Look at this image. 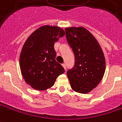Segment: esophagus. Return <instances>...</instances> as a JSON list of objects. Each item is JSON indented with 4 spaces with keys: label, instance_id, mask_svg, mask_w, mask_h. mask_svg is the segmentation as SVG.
Listing matches in <instances>:
<instances>
[{
    "label": "esophagus",
    "instance_id": "1",
    "mask_svg": "<svg viewBox=\"0 0 122 122\" xmlns=\"http://www.w3.org/2000/svg\"><path fill=\"white\" fill-rule=\"evenodd\" d=\"M62 66H63V67L65 68V70H66V65L65 64H62Z\"/></svg>",
    "mask_w": 122,
    "mask_h": 122
}]
</instances>
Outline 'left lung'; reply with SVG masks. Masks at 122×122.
Returning <instances> with one entry per match:
<instances>
[{
    "label": "left lung",
    "instance_id": "1",
    "mask_svg": "<svg viewBox=\"0 0 122 122\" xmlns=\"http://www.w3.org/2000/svg\"><path fill=\"white\" fill-rule=\"evenodd\" d=\"M68 45L75 56L74 66L67 71L73 91L89 93L98 86L105 70V59L102 48L92 34L83 27L65 28Z\"/></svg>",
    "mask_w": 122,
    "mask_h": 122
}]
</instances>
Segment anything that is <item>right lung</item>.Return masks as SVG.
Instances as JSON below:
<instances>
[{
    "instance_id": "add662e5",
    "label": "right lung",
    "mask_w": 122,
    "mask_h": 122,
    "mask_svg": "<svg viewBox=\"0 0 122 122\" xmlns=\"http://www.w3.org/2000/svg\"><path fill=\"white\" fill-rule=\"evenodd\" d=\"M65 34L61 28L46 25L37 29L25 41L20 54V68L26 83L33 89H49L65 72L63 67L56 61L54 46Z\"/></svg>"
}]
</instances>
